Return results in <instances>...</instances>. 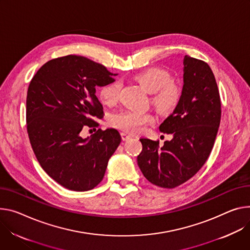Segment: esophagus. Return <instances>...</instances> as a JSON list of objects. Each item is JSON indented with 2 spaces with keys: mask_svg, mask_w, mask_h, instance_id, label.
<instances>
[{
  "mask_svg": "<svg viewBox=\"0 0 250 250\" xmlns=\"http://www.w3.org/2000/svg\"><path fill=\"white\" fill-rule=\"evenodd\" d=\"M121 135H122V140H123V141H127V140L131 139V135L128 134V133H126V132H125V131H123V132L121 133Z\"/></svg>",
  "mask_w": 250,
  "mask_h": 250,
  "instance_id": "obj_1",
  "label": "esophagus"
}]
</instances>
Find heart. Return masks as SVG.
<instances>
[{"label": "heart", "mask_w": 250, "mask_h": 250, "mask_svg": "<svg viewBox=\"0 0 250 250\" xmlns=\"http://www.w3.org/2000/svg\"><path fill=\"white\" fill-rule=\"evenodd\" d=\"M145 89L151 94L152 104L163 113L172 111L179 103L181 97L180 87L171 81V76L160 67H149L134 76ZM121 93V83L113 81L103 85L100 89L99 99L103 104L113 105ZM155 122V117L150 112H139L133 110H122L109 119L112 126L127 132L138 133Z\"/></svg>", "instance_id": "b5f03b06"}]
</instances>
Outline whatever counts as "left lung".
I'll use <instances>...</instances> for the list:
<instances>
[{
	"instance_id": "obj_1",
	"label": "left lung",
	"mask_w": 250,
	"mask_h": 250,
	"mask_svg": "<svg viewBox=\"0 0 250 250\" xmlns=\"http://www.w3.org/2000/svg\"><path fill=\"white\" fill-rule=\"evenodd\" d=\"M220 118V97L210 66L186 56L179 103L160 125L172 140L160 146L158 141L141 139L138 165L145 177L164 188H174L191 178L208 161Z\"/></svg>"
}]
</instances>
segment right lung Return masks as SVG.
I'll return each instance as SVG.
<instances>
[{"instance_id":"add662e5","label":"right lung","mask_w":250,"mask_h":250,"mask_svg":"<svg viewBox=\"0 0 250 250\" xmlns=\"http://www.w3.org/2000/svg\"><path fill=\"white\" fill-rule=\"evenodd\" d=\"M101 63L69 55L44 63L32 79L27 95V130L42 169L63 188L84 191L104 178L109 157L121 144L115 128L98 127L103 105L96 88L115 81Z\"/></svg>"}]
</instances>
